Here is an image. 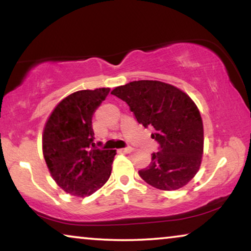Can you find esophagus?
Listing matches in <instances>:
<instances>
[{"label": "esophagus", "mask_w": 251, "mask_h": 251, "mask_svg": "<svg viewBox=\"0 0 251 251\" xmlns=\"http://www.w3.org/2000/svg\"><path fill=\"white\" fill-rule=\"evenodd\" d=\"M131 151H132V149H131V147H125V149H122L121 150V152L122 153H130V152H131Z\"/></svg>", "instance_id": "34e87169"}]
</instances>
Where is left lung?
<instances>
[{"instance_id": "8db88e82", "label": "left lung", "mask_w": 251, "mask_h": 251, "mask_svg": "<svg viewBox=\"0 0 251 251\" xmlns=\"http://www.w3.org/2000/svg\"><path fill=\"white\" fill-rule=\"evenodd\" d=\"M112 95L126 101L138 123L154 129L159 147L139 176L163 191L178 190L198 173L203 152V125L193 100L174 85L160 81H133Z\"/></svg>"}]
</instances>
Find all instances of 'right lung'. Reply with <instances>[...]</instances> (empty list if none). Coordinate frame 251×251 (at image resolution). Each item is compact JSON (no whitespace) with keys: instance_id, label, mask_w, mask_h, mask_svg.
Segmentation results:
<instances>
[{"instance_id":"add662e5","label":"right lung","mask_w":251,"mask_h":251,"mask_svg":"<svg viewBox=\"0 0 251 251\" xmlns=\"http://www.w3.org/2000/svg\"><path fill=\"white\" fill-rule=\"evenodd\" d=\"M109 88L81 90L56 106L44 128L42 145L47 166L65 192L84 198L111 176L115 151L95 146L92 116Z\"/></svg>"}]
</instances>
